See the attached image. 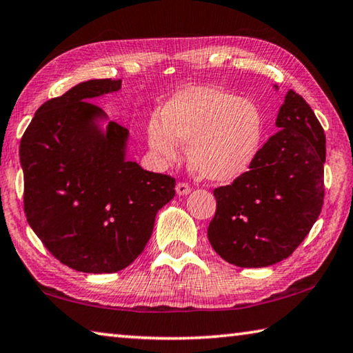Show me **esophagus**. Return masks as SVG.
<instances>
[{
  "label": "esophagus",
  "mask_w": 353,
  "mask_h": 353,
  "mask_svg": "<svg viewBox=\"0 0 353 353\" xmlns=\"http://www.w3.org/2000/svg\"><path fill=\"white\" fill-rule=\"evenodd\" d=\"M190 185L188 183H183V182H179L177 185H176V193L179 194V196H187L188 193H190Z\"/></svg>",
  "instance_id": "esophagus-1"
}]
</instances>
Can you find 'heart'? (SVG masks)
<instances>
[{
  "mask_svg": "<svg viewBox=\"0 0 353 353\" xmlns=\"http://www.w3.org/2000/svg\"><path fill=\"white\" fill-rule=\"evenodd\" d=\"M265 121L254 101L218 87H191L176 93L151 119L148 143L159 157L174 160L179 143L188 145L190 168L201 179L227 183L243 176L259 154Z\"/></svg>",
  "mask_w": 353,
  "mask_h": 353,
  "instance_id": "heart-1",
  "label": "heart"
}]
</instances>
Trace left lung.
<instances>
[{"label": "left lung", "mask_w": 353, "mask_h": 353, "mask_svg": "<svg viewBox=\"0 0 353 353\" xmlns=\"http://www.w3.org/2000/svg\"><path fill=\"white\" fill-rule=\"evenodd\" d=\"M276 126L280 130L250 170L213 191L216 213L208 241L221 259L240 268H265L290 256L324 202L325 134L312 107L288 90Z\"/></svg>", "instance_id": "8db88e82"}]
</instances>
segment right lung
<instances>
[{"label":"right lung","instance_id":"1","mask_svg":"<svg viewBox=\"0 0 353 353\" xmlns=\"http://www.w3.org/2000/svg\"><path fill=\"white\" fill-rule=\"evenodd\" d=\"M119 88L112 79L77 83L39 107L20 143L28 223L81 272L128 268L176 194L174 179L128 160L129 130L90 103Z\"/></svg>","mask_w":353,"mask_h":353}]
</instances>
